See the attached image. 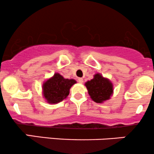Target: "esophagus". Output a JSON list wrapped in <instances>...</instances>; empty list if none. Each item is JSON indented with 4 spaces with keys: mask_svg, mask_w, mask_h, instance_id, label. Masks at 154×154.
<instances>
[{
    "mask_svg": "<svg viewBox=\"0 0 154 154\" xmlns=\"http://www.w3.org/2000/svg\"><path fill=\"white\" fill-rule=\"evenodd\" d=\"M77 80H78V82L79 83H82L83 82V79L82 78H78V79H77Z\"/></svg>",
    "mask_w": 154,
    "mask_h": 154,
    "instance_id": "1",
    "label": "esophagus"
}]
</instances>
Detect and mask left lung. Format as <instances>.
I'll return each instance as SVG.
<instances>
[{
  "label": "left lung",
  "instance_id": "obj_1",
  "mask_svg": "<svg viewBox=\"0 0 154 154\" xmlns=\"http://www.w3.org/2000/svg\"><path fill=\"white\" fill-rule=\"evenodd\" d=\"M85 85L87 88L91 99L95 103H101L110 99L114 92L111 81L99 73L95 74L93 79L87 81Z\"/></svg>",
  "mask_w": 154,
  "mask_h": 154
}]
</instances>
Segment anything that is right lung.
I'll use <instances>...</instances> for the list:
<instances>
[{
  "mask_svg": "<svg viewBox=\"0 0 154 154\" xmlns=\"http://www.w3.org/2000/svg\"><path fill=\"white\" fill-rule=\"evenodd\" d=\"M77 82L73 79H65L59 73H55L43 84V95L47 103H58L69 94L70 88Z\"/></svg>",
  "mask_w": 154,
  "mask_h": 154,
  "instance_id": "add662e5",
  "label": "right lung"
}]
</instances>
